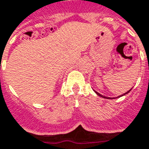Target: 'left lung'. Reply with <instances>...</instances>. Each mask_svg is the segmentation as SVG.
I'll list each match as a JSON object with an SVG mask.
<instances>
[{"instance_id": "8db88e82", "label": "left lung", "mask_w": 149, "mask_h": 149, "mask_svg": "<svg viewBox=\"0 0 149 149\" xmlns=\"http://www.w3.org/2000/svg\"><path fill=\"white\" fill-rule=\"evenodd\" d=\"M130 91H131V89L130 91H127L126 93H125V94H123V95H120V96H123V95H126V94H128V93H129V92H130ZM95 93H96V94H97V95H100V96H101V97H103V98H105V99H110V97H106V96H104V95H100V93H98V92H96V91H95ZM120 96H118V97H120Z\"/></svg>"}]
</instances>
